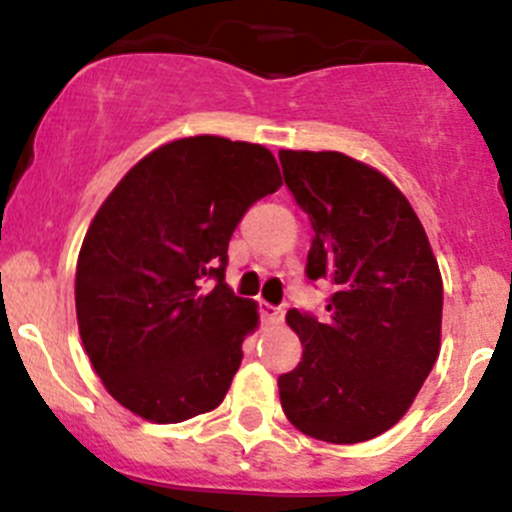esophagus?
<instances>
[{"instance_id": "34e87169", "label": "esophagus", "mask_w": 512, "mask_h": 512, "mask_svg": "<svg viewBox=\"0 0 512 512\" xmlns=\"http://www.w3.org/2000/svg\"><path fill=\"white\" fill-rule=\"evenodd\" d=\"M260 317L265 325H280V322L285 320V310L270 305V302H260Z\"/></svg>"}]
</instances>
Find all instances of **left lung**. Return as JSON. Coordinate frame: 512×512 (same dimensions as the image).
Returning a JSON list of instances; mask_svg holds the SVG:
<instances>
[{"label":"left lung","instance_id":"1","mask_svg":"<svg viewBox=\"0 0 512 512\" xmlns=\"http://www.w3.org/2000/svg\"><path fill=\"white\" fill-rule=\"evenodd\" d=\"M282 175L307 212V280H330L322 322L290 310L302 360L277 380L287 420L335 445L393 428L440 352L443 277L403 192L342 152L280 150Z\"/></svg>","mask_w":512,"mask_h":512}]
</instances>
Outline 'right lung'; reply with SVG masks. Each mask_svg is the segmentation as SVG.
<instances>
[{
  "label": "right lung",
  "mask_w": 512,
  "mask_h": 512,
  "mask_svg": "<svg viewBox=\"0 0 512 512\" xmlns=\"http://www.w3.org/2000/svg\"><path fill=\"white\" fill-rule=\"evenodd\" d=\"M280 185L267 147L197 135L157 147L109 192L79 250L74 302L89 362L119 405L182 423L225 400L260 320L227 287V245Z\"/></svg>",
  "instance_id": "add662e5"
}]
</instances>
